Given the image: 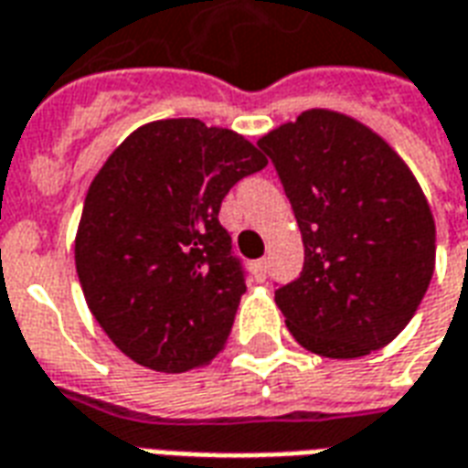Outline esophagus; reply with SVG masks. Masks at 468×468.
<instances>
[{
    "label": "esophagus",
    "instance_id": "obj_1",
    "mask_svg": "<svg viewBox=\"0 0 468 468\" xmlns=\"http://www.w3.org/2000/svg\"><path fill=\"white\" fill-rule=\"evenodd\" d=\"M252 272H255V278L258 280H265V275H268V262L258 261L252 265Z\"/></svg>",
    "mask_w": 468,
    "mask_h": 468
}]
</instances>
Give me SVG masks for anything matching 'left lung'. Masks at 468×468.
Here are the masks:
<instances>
[{
	"instance_id": "1",
	"label": "left lung",
	"mask_w": 468,
	"mask_h": 468,
	"mask_svg": "<svg viewBox=\"0 0 468 468\" xmlns=\"http://www.w3.org/2000/svg\"><path fill=\"white\" fill-rule=\"evenodd\" d=\"M304 245L300 278L275 290L287 330L320 357L389 345L417 313L437 261L424 190L379 133L347 113L303 111L258 141Z\"/></svg>"
}]
</instances>
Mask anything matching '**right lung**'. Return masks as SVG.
<instances>
[{
    "label": "right lung",
    "mask_w": 468,
    "mask_h": 468,
    "mask_svg": "<svg viewBox=\"0 0 468 468\" xmlns=\"http://www.w3.org/2000/svg\"><path fill=\"white\" fill-rule=\"evenodd\" d=\"M265 165L230 128L164 119L136 128L93 176L76 272L96 322L136 365L178 375L225 347L245 280L218 213Z\"/></svg>",
    "instance_id": "1"
}]
</instances>
